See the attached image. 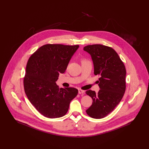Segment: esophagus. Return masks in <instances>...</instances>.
<instances>
[{
  "label": "esophagus",
  "mask_w": 149,
  "mask_h": 149,
  "mask_svg": "<svg viewBox=\"0 0 149 149\" xmlns=\"http://www.w3.org/2000/svg\"><path fill=\"white\" fill-rule=\"evenodd\" d=\"M78 93H79V94H84V91L81 90V89H79V90H78Z\"/></svg>",
  "instance_id": "obj_1"
}]
</instances>
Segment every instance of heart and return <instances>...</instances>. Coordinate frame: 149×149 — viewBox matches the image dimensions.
Returning <instances> with one entry per match:
<instances>
[{
    "mask_svg": "<svg viewBox=\"0 0 149 149\" xmlns=\"http://www.w3.org/2000/svg\"><path fill=\"white\" fill-rule=\"evenodd\" d=\"M84 61H85V60H84V61H83V62H84Z\"/></svg>",
    "mask_w": 149,
    "mask_h": 149,
    "instance_id": "heart-1",
    "label": "heart"
}]
</instances>
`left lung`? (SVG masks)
<instances>
[{
    "instance_id": "8db88e82",
    "label": "left lung",
    "mask_w": 149,
    "mask_h": 149,
    "mask_svg": "<svg viewBox=\"0 0 149 149\" xmlns=\"http://www.w3.org/2000/svg\"><path fill=\"white\" fill-rule=\"evenodd\" d=\"M84 50L91 56L94 75L100 77L98 93L91 90L85 92L93 99L86 112L93 118H103L113 111L124 95L126 68L117 53L110 47L97 44L86 46Z\"/></svg>"
}]
</instances>
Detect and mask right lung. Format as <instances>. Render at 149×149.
<instances>
[{
    "instance_id": "add662e5",
    "label": "right lung",
    "mask_w": 149,
    "mask_h": 149,
    "mask_svg": "<svg viewBox=\"0 0 149 149\" xmlns=\"http://www.w3.org/2000/svg\"><path fill=\"white\" fill-rule=\"evenodd\" d=\"M79 47V45L47 44L29 59L23 80L25 93L31 104L46 117L64 116L78 94L77 89L60 88L56 81Z\"/></svg>"
}]
</instances>
